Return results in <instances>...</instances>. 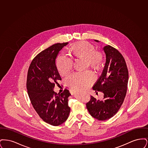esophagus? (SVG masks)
I'll list each match as a JSON object with an SVG mask.
<instances>
[{"label": "esophagus", "instance_id": "1", "mask_svg": "<svg viewBox=\"0 0 148 148\" xmlns=\"http://www.w3.org/2000/svg\"><path fill=\"white\" fill-rule=\"evenodd\" d=\"M71 94H74V93H75V91H74V90H71Z\"/></svg>", "mask_w": 148, "mask_h": 148}]
</instances>
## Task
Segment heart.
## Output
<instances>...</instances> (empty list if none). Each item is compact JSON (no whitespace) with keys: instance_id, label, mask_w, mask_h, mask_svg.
<instances>
[{"instance_id":"1","label":"heart","mask_w":148,"mask_h":148,"mask_svg":"<svg viewBox=\"0 0 148 148\" xmlns=\"http://www.w3.org/2000/svg\"><path fill=\"white\" fill-rule=\"evenodd\" d=\"M73 58L84 59L86 66H90L99 69L102 65L104 56L102 52L95 50L94 45L86 42H77L70 48ZM73 60L64 55H59L56 60V67L59 73L64 75L69 73L73 68ZM94 73L90 71L74 73L66 79V84L71 88L83 89L92 84L95 80Z\"/></svg>"}]
</instances>
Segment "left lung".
<instances>
[{
  "mask_svg": "<svg viewBox=\"0 0 148 148\" xmlns=\"http://www.w3.org/2000/svg\"><path fill=\"white\" fill-rule=\"evenodd\" d=\"M103 49L106 54L105 66L92 89L95 92H103L104 99L100 101L91 96L86 104L92 116L101 121L111 118L119 110L127 94L129 79L127 64L121 54L109 45Z\"/></svg>",
  "mask_w": 148,
  "mask_h": 148,
  "instance_id": "1",
  "label": "left lung"
}]
</instances>
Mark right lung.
Listing matches in <instances>:
<instances>
[{"label":"right lung","instance_id":"add662e5","mask_svg":"<svg viewBox=\"0 0 148 148\" xmlns=\"http://www.w3.org/2000/svg\"><path fill=\"white\" fill-rule=\"evenodd\" d=\"M68 42L56 43L39 53L29 67L27 88L34 109L45 122L58 126L68 119L71 108L68 89L57 94L53 89L62 80L56 65L59 52Z\"/></svg>","mask_w":148,"mask_h":148}]
</instances>
